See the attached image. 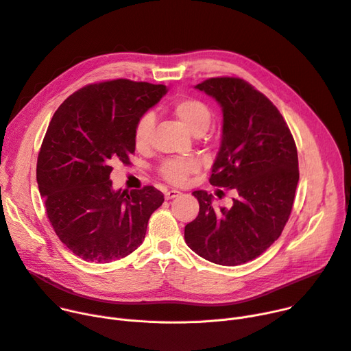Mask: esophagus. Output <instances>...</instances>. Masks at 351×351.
Returning a JSON list of instances; mask_svg holds the SVG:
<instances>
[{"label":"esophagus","instance_id":"obj_1","mask_svg":"<svg viewBox=\"0 0 351 351\" xmlns=\"http://www.w3.org/2000/svg\"><path fill=\"white\" fill-rule=\"evenodd\" d=\"M180 194H181L180 191H176V190H170V191H167V193L165 194V197H166V199H173V198H177Z\"/></svg>","mask_w":351,"mask_h":351}]
</instances>
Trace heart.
<instances>
[{
	"label": "heart",
	"instance_id": "obj_1",
	"mask_svg": "<svg viewBox=\"0 0 351 351\" xmlns=\"http://www.w3.org/2000/svg\"><path fill=\"white\" fill-rule=\"evenodd\" d=\"M173 115L188 129L193 134H202L208 130L212 122V110L209 105L195 97H182L173 102L171 105ZM156 119L152 112L143 114L136 126H134V146L138 150H146L152 145L153 130ZM201 170L199 160L194 157H171L166 158L158 166V176L171 185H185L190 176Z\"/></svg>",
	"mask_w": 351,
	"mask_h": 351
}]
</instances>
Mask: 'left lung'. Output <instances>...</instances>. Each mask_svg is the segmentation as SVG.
Segmentation results:
<instances>
[{
    "label": "left lung",
    "mask_w": 351,
    "mask_h": 351,
    "mask_svg": "<svg viewBox=\"0 0 351 351\" xmlns=\"http://www.w3.org/2000/svg\"><path fill=\"white\" fill-rule=\"evenodd\" d=\"M223 111L222 143L209 182L236 194L230 209H215L212 195L194 191L198 217L184 229L186 245L221 265L263 254L281 236L300 180L292 133L263 93L239 77H213L195 86Z\"/></svg>",
    "instance_id": "1"
}]
</instances>
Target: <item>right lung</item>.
I'll return each mask as SVG.
<instances>
[{
    "label": "right lung",
    "mask_w": 351,
    "mask_h": 351,
    "mask_svg": "<svg viewBox=\"0 0 351 351\" xmlns=\"http://www.w3.org/2000/svg\"><path fill=\"white\" fill-rule=\"evenodd\" d=\"M166 86L128 78L93 83L58 108L43 138L36 180L49 222L62 243L94 263L119 260L145 239L165 201L153 185L114 191L112 165H130L134 126Z\"/></svg>",
    "instance_id": "add662e5"
}]
</instances>
